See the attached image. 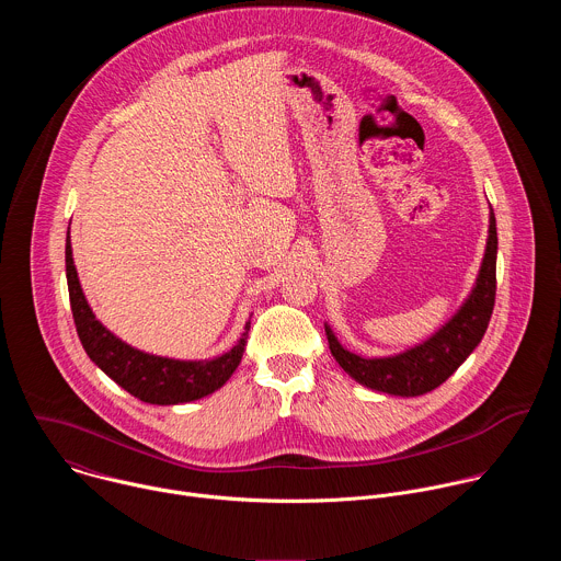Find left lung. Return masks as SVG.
I'll use <instances>...</instances> for the list:
<instances>
[{
  "instance_id": "8db88e82",
  "label": "left lung",
  "mask_w": 561,
  "mask_h": 561,
  "mask_svg": "<svg viewBox=\"0 0 561 561\" xmlns=\"http://www.w3.org/2000/svg\"><path fill=\"white\" fill-rule=\"evenodd\" d=\"M497 224L495 213L491 208V226H489V242L486 253L479 268L477 282L461 304V308L448 319V322L424 344L409 348L399 355L390 357H362L346 351L331 327H327V337L333 357L337 364L362 386L399 394V397H417L435 390L444 383L482 342L497 290Z\"/></svg>"
}]
</instances>
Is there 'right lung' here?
I'll return each mask as SVG.
<instances>
[{
	"label": "right lung",
	"instance_id": "right-lung-1",
	"mask_svg": "<svg viewBox=\"0 0 561 561\" xmlns=\"http://www.w3.org/2000/svg\"><path fill=\"white\" fill-rule=\"evenodd\" d=\"M70 232V230H68ZM66 279L70 295V310L77 327L79 342H82L87 355L124 390L141 399L146 404L171 407L186 404L202 399L217 388H221L234 368L242 362L251 322L239 337V342L224 355L206 362H182L157 357L144 351H137L115 337L108 329L102 327L93 314L82 286H79L77 268L72 262L70 234H66Z\"/></svg>",
	"mask_w": 561,
	"mask_h": 561
}]
</instances>
